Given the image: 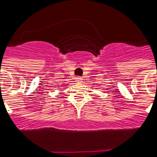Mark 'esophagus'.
Here are the masks:
<instances>
[{"label":"esophagus","instance_id":"esophagus-1","mask_svg":"<svg viewBox=\"0 0 157 157\" xmlns=\"http://www.w3.org/2000/svg\"><path fill=\"white\" fill-rule=\"evenodd\" d=\"M75 81L77 82H81L82 81V78L81 76H76V77H75Z\"/></svg>","mask_w":157,"mask_h":157}]
</instances>
